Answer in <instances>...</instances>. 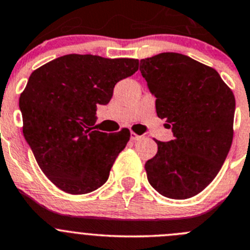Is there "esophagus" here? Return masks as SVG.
Here are the masks:
<instances>
[{
  "instance_id": "esophagus-1",
  "label": "esophagus",
  "mask_w": 250,
  "mask_h": 250,
  "mask_svg": "<svg viewBox=\"0 0 250 250\" xmlns=\"http://www.w3.org/2000/svg\"><path fill=\"white\" fill-rule=\"evenodd\" d=\"M142 138H143V137H142V136H139V134H137V133H134V132H132V133H130V139H132L133 142L141 141Z\"/></svg>"
}]
</instances>
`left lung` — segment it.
<instances>
[{
  "label": "left lung",
  "mask_w": 250,
  "mask_h": 250,
  "mask_svg": "<svg viewBox=\"0 0 250 250\" xmlns=\"http://www.w3.org/2000/svg\"><path fill=\"white\" fill-rule=\"evenodd\" d=\"M141 72L157 97L174 139L160 142L146 163L149 184L165 197L184 200L201 192L218 174L233 141L235 99L211 66L179 53L141 60Z\"/></svg>",
  "instance_id": "1"
}]
</instances>
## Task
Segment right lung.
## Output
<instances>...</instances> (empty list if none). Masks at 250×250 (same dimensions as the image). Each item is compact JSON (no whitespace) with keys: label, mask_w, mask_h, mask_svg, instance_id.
Returning a JSON list of instances; mask_svg holds the SVG:
<instances>
[{"label":"right lung","mask_w":250,"mask_h":250,"mask_svg":"<svg viewBox=\"0 0 250 250\" xmlns=\"http://www.w3.org/2000/svg\"><path fill=\"white\" fill-rule=\"evenodd\" d=\"M138 59L69 54L34 70L20 96L23 136L46 178L71 195L104 185L130 132L95 130L97 104L138 70Z\"/></svg>","instance_id":"1"}]
</instances>
